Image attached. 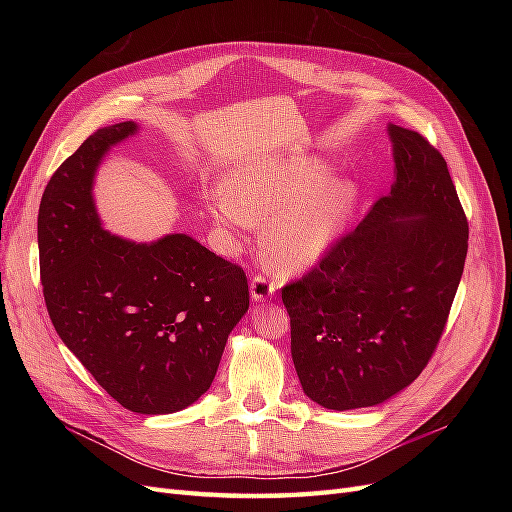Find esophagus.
I'll return each mask as SVG.
<instances>
[{"instance_id": "1", "label": "esophagus", "mask_w": 512, "mask_h": 512, "mask_svg": "<svg viewBox=\"0 0 512 512\" xmlns=\"http://www.w3.org/2000/svg\"><path fill=\"white\" fill-rule=\"evenodd\" d=\"M275 282L271 280V277L267 275H254L252 277V284H250V290H252V299L254 301H267L271 294L275 292Z\"/></svg>"}]
</instances>
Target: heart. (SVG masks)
I'll list each match as a JSON object with an SVG mask.
<instances>
[{"label":"heart","mask_w":512,"mask_h":512,"mask_svg":"<svg viewBox=\"0 0 512 512\" xmlns=\"http://www.w3.org/2000/svg\"><path fill=\"white\" fill-rule=\"evenodd\" d=\"M327 162L307 158L237 168L226 185L205 196L224 241L239 245L265 222V250L282 271L305 269L329 250L344 228L356 190L350 181H329Z\"/></svg>","instance_id":"b5f03b06"}]
</instances>
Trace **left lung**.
Masks as SVG:
<instances>
[{
  "instance_id": "left-lung-1",
  "label": "left lung",
  "mask_w": 512,
  "mask_h": 512,
  "mask_svg": "<svg viewBox=\"0 0 512 512\" xmlns=\"http://www.w3.org/2000/svg\"><path fill=\"white\" fill-rule=\"evenodd\" d=\"M395 183L318 265L282 288L305 395L329 410L382 404L438 348L468 254V220L442 153L389 126Z\"/></svg>"
}]
</instances>
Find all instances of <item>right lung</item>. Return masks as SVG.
Here are the masks:
<instances>
[{"mask_svg": "<svg viewBox=\"0 0 512 512\" xmlns=\"http://www.w3.org/2000/svg\"><path fill=\"white\" fill-rule=\"evenodd\" d=\"M134 132V121L94 132L46 183L40 280L57 335L102 389L126 410L170 414L207 393L250 288L188 235L132 243L102 230L96 168Z\"/></svg>", "mask_w": 512, "mask_h": 512, "instance_id": "add662e5", "label": "right lung"}]
</instances>
